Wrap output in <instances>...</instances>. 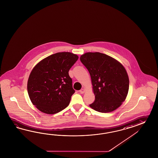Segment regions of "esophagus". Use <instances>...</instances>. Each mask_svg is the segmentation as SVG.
Listing matches in <instances>:
<instances>
[{"label": "esophagus", "instance_id": "1", "mask_svg": "<svg viewBox=\"0 0 158 158\" xmlns=\"http://www.w3.org/2000/svg\"><path fill=\"white\" fill-rule=\"evenodd\" d=\"M79 92H80V93H81V94H83V93H85V89H81V90L79 91Z\"/></svg>", "mask_w": 158, "mask_h": 158}]
</instances>
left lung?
Returning <instances> with one entry per match:
<instances>
[{"instance_id": "obj_1", "label": "left lung", "mask_w": 158, "mask_h": 158, "mask_svg": "<svg viewBox=\"0 0 158 158\" xmlns=\"http://www.w3.org/2000/svg\"><path fill=\"white\" fill-rule=\"evenodd\" d=\"M80 59L90 73L95 95L90 107L101 113L111 112L118 108L127 97L129 85L123 64L99 52H87Z\"/></svg>"}]
</instances>
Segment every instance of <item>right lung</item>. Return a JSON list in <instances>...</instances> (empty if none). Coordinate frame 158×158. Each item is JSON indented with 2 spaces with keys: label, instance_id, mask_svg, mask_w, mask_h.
Listing matches in <instances>:
<instances>
[{
  "label": "right lung",
  "instance_id": "1",
  "mask_svg": "<svg viewBox=\"0 0 158 158\" xmlns=\"http://www.w3.org/2000/svg\"><path fill=\"white\" fill-rule=\"evenodd\" d=\"M78 58L71 52H58L34 66L27 89L31 102L40 111L53 114L68 106L75 93L68 72Z\"/></svg>",
  "mask_w": 158,
  "mask_h": 158
}]
</instances>
